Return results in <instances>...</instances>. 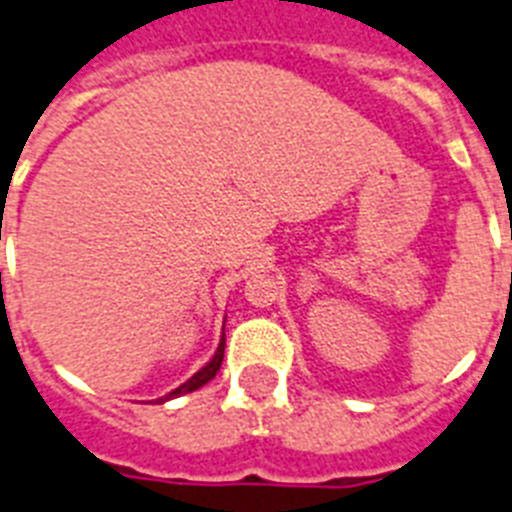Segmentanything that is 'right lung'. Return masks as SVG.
<instances>
[{
	"label": "right lung",
	"instance_id": "obj_1",
	"mask_svg": "<svg viewBox=\"0 0 512 512\" xmlns=\"http://www.w3.org/2000/svg\"><path fill=\"white\" fill-rule=\"evenodd\" d=\"M223 350H226V334H223V339H220L218 352H215L213 360H210V363H207L205 368H202V371L194 373V376H191L189 381H186V384H181V386H178V389H173V392H170V394L160 397V402L173 400V397H178V394H189V392H194V389H199V386H205L207 381H213L215 373L220 371V363H223Z\"/></svg>",
	"mask_w": 512,
	"mask_h": 512
}]
</instances>
